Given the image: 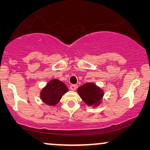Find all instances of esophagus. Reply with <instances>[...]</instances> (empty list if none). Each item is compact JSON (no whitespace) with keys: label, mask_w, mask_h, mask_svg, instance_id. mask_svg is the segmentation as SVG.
I'll return each mask as SVG.
<instances>
[{"label":"esophagus","mask_w":150,"mask_h":150,"mask_svg":"<svg viewBox=\"0 0 150 150\" xmlns=\"http://www.w3.org/2000/svg\"><path fill=\"white\" fill-rule=\"evenodd\" d=\"M78 86L76 85H74V84H72V85H70V89L72 90V91H75L76 89H77Z\"/></svg>","instance_id":"esophagus-1"}]
</instances>
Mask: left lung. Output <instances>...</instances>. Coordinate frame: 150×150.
<instances>
[{"label": "left lung", "instance_id": "left-lung-1", "mask_svg": "<svg viewBox=\"0 0 150 150\" xmlns=\"http://www.w3.org/2000/svg\"><path fill=\"white\" fill-rule=\"evenodd\" d=\"M78 93L87 106H99L104 96V91L94 83H87L81 86Z\"/></svg>", "mask_w": 150, "mask_h": 150}]
</instances>
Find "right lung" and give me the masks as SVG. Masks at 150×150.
Listing matches in <instances>:
<instances>
[{
    "instance_id": "add662e5",
    "label": "right lung",
    "mask_w": 150,
    "mask_h": 150,
    "mask_svg": "<svg viewBox=\"0 0 150 150\" xmlns=\"http://www.w3.org/2000/svg\"><path fill=\"white\" fill-rule=\"evenodd\" d=\"M67 91L68 88L64 83L58 79H52L42 89L40 98L47 105L55 106Z\"/></svg>"
}]
</instances>
